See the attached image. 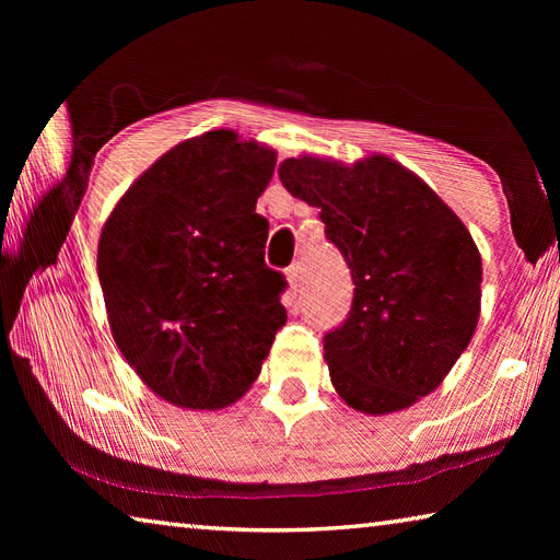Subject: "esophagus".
Segmentation results:
<instances>
[{
  "mask_svg": "<svg viewBox=\"0 0 560 560\" xmlns=\"http://www.w3.org/2000/svg\"><path fill=\"white\" fill-rule=\"evenodd\" d=\"M287 279H289V287L293 293H299L303 287V267L301 264H291L287 269Z\"/></svg>",
  "mask_w": 560,
  "mask_h": 560,
  "instance_id": "34e87169",
  "label": "esophagus"
}]
</instances>
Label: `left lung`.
Returning <instances> with one entry per match:
<instances>
[{
	"instance_id": "8db88e82",
	"label": "left lung",
	"mask_w": 560,
	"mask_h": 560,
	"mask_svg": "<svg viewBox=\"0 0 560 560\" xmlns=\"http://www.w3.org/2000/svg\"><path fill=\"white\" fill-rule=\"evenodd\" d=\"M283 187L320 210L353 277V303L324 336L330 383L365 415L430 395L469 346L479 320L481 257L462 220L385 155L340 165L289 158Z\"/></svg>"
}]
</instances>
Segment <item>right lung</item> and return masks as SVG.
Wrapping results in <instances>:
<instances>
[{
    "instance_id": "add662e5",
    "label": "right lung",
    "mask_w": 560,
    "mask_h": 560,
    "mask_svg": "<svg viewBox=\"0 0 560 560\" xmlns=\"http://www.w3.org/2000/svg\"><path fill=\"white\" fill-rule=\"evenodd\" d=\"M271 148L210 130L150 165L120 197L98 242L108 324L150 390L217 410L257 381L287 324V279L264 261L257 200Z\"/></svg>"
}]
</instances>
